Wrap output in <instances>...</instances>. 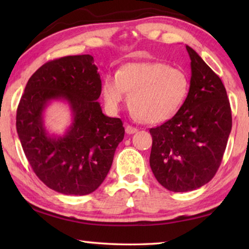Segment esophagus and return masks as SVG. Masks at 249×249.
<instances>
[{"mask_svg": "<svg viewBox=\"0 0 249 249\" xmlns=\"http://www.w3.org/2000/svg\"><path fill=\"white\" fill-rule=\"evenodd\" d=\"M137 128H135V127H133V126H130V125H126V127H125V132H126V134H128V135H132V134H135V133H137Z\"/></svg>", "mask_w": 249, "mask_h": 249, "instance_id": "34e87169", "label": "esophagus"}]
</instances>
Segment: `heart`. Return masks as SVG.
Instances as JSON below:
<instances>
[{"instance_id": "1", "label": "heart", "mask_w": 249, "mask_h": 249, "mask_svg": "<svg viewBox=\"0 0 249 249\" xmlns=\"http://www.w3.org/2000/svg\"><path fill=\"white\" fill-rule=\"evenodd\" d=\"M190 81L183 70L165 62H132L104 79L102 92L109 112L116 113L127 99L134 117L160 123L176 115L189 93Z\"/></svg>"}]
</instances>
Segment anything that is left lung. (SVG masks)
<instances>
[{
  "mask_svg": "<svg viewBox=\"0 0 249 249\" xmlns=\"http://www.w3.org/2000/svg\"><path fill=\"white\" fill-rule=\"evenodd\" d=\"M185 48L191 60L187 99L172 119L149 130L150 168L158 182L172 192L196 190L213 178L231 129L222 80L196 50Z\"/></svg>",
  "mask_w": 249,
  "mask_h": 249,
  "instance_id": "8db88e82",
  "label": "left lung"
}]
</instances>
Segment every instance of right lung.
I'll return each instance as SVG.
<instances>
[{"label":"right lung","instance_id":"1","mask_svg":"<svg viewBox=\"0 0 249 249\" xmlns=\"http://www.w3.org/2000/svg\"><path fill=\"white\" fill-rule=\"evenodd\" d=\"M101 89L93 57L68 56L41 66L19 101L16 129L25 156L36 176L62 195L95 191L124 138L122 121L102 113ZM56 100L68 105L71 113L64 134L50 133L44 124L45 109Z\"/></svg>","mask_w":249,"mask_h":249}]
</instances>
